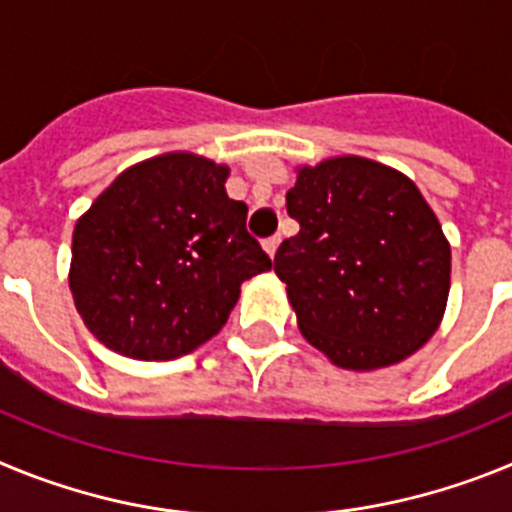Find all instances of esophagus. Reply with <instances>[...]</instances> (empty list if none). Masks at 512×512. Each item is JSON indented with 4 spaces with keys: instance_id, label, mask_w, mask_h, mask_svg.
Here are the masks:
<instances>
[{
    "instance_id": "esophagus-1",
    "label": "esophagus",
    "mask_w": 512,
    "mask_h": 512,
    "mask_svg": "<svg viewBox=\"0 0 512 512\" xmlns=\"http://www.w3.org/2000/svg\"><path fill=\"white\" fill-rule=\"evenodd\" d=\"M277 248H279V235H271V238H266L264 251L269 253V256H274V253H277Z\"/></svg>"
}]
</instances>
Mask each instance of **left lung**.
Masks as SVG:
<instances>
[{"label":"left lung","instance_id":"1","mask_svg":"<svg viewBox=\"0 0 512 512\" xmlns=\"http://www.w3.org/2000/svg\"><path fill=\"white\" fill-rule=\"evenodd\" d=\"M287 212L300 233L274 271L307 343L348 372L415 354L441 325L451 246L413 179L361 156L297 166Z\"/></svg>","mask_w":512,"mask_h":512}]
</instances>
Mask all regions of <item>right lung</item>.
<instances>
[{"label": "right lung", "mask_w": 512, "mask_h": 512, "mask_svg": "<svg viewBox=\"0 0 512 512\" xmlns=\"http://www.w3.org/2000/svg\"><path fill=\"white\" fill-rule=\"evenodd\" d=\"M228 174L197 153H161L76 220L69 287L97 341L140 361L189 354L220 333L241 284L271 269Z\"/></svg>", "instance_id": "add662e5"}]
</instances>
